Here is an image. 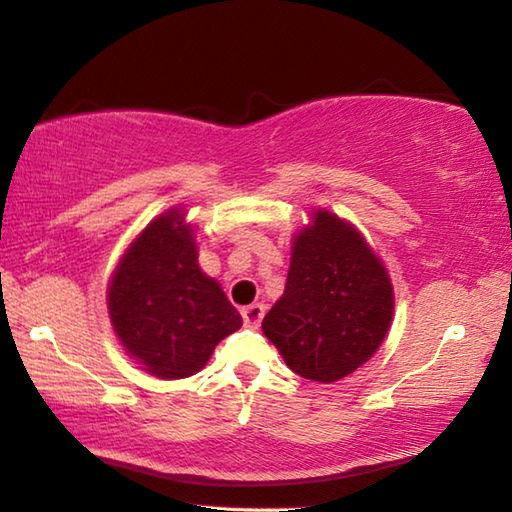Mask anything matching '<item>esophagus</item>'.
<instances>
[{"label": "esophagus", "instance_id": "esophagus-1", "mask_svg": "<svg viewBox=\"0 0 512 512\" xmlns=\"http://www.w3.org/2000/svg\"><path fill=\"white\" fill-rule=\"evenodd\" d=\"M241 314H243V325L247 329H258L260 322H263V316H265V307L258 305V302H256V305L245 307Z\"/></svg>", "mask_w": 512, "mask_h": 512}]
</instances>
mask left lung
Wrapping results in <instances>:
<instances>
[{"mask_svg":"<svg viewBox=\"0 0 512 512\" xmlns=\"http://www.w3.org/2000/svg\"><path fill=\"white\" fill-rule=\"evenodd\" d=\"M391 316L393 289L380 258L349 223L316 212L296 236L285 294L263 331L291 371L336 382L373 356Z\"/></svg>","mask_w":512,"mask_h":512,"instance_id":"left-lung-1","label":"left lung"}]
</instances>
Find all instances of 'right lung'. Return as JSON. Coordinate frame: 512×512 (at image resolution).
<instances>
[{
    "mask_svg": "<svg viewBox=\"0 0 512 512\" xmlns=\"http://www.w3.org/2000/svg\"><path fill=\"white\" fill-rule=\"evenodd\" d=\"M108 309L125 351L165 380L203 369L218 342L241 329V314L196 263L183 214L143 229L114 271Z\"/></svg>",
    "mask_w": 512,
    "mask_h": 512,
    "instance_id": "right-lung-1",
    "label": "right lung"
}]
</instances>
